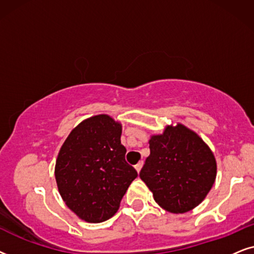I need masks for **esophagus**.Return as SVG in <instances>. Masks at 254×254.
Listing matches in <instances>:
<instances>
[{
    "mask_svg": "<svg viewBox=\"0 0 254 254\" xmlns=\"http://www.w3.org/2000/svg\"><path fill=\"white\" fill-rule=\"evenodd\" d=\"M141 167H143V161L138 162V164L136 165V166H134V168H136V171L138 172V173H139V172H140V170H141Z\"/></svg>",
    "mask_w": 254,
    "mask_h": 254,
    "instance_id": "esophagus-1",
    "label": "esophagus"
}]
</instances>
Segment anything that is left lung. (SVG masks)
I'll use <instances>...</instances> for the list:
<instances>
[{
	"label": "left lung",
	"mask_w": 254,
	"mask_h": 254,
	"mask_svg": "<svg viewBox=\"0 0 254 254\" xmlns=\"http://www.w3.org/2000/svg\"><path fill=\"white\" fill-rule=\"evenodd\" d=\"M151 154L139 177L157 203L175 214L198 205L216 179V160L208 145L182 124L152 136Z\"/></svg>",
	"instance_id": "8db88e82"
}]
</instances>
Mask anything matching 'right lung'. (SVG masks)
<instances>
[{
	"mask_svg": "<svg viewBox=\"0 0 254 254\" xmlns=\"http://www.w3.org/2000/svg\"><path fill=\"white\" fill-rule=\"evenodd\" d=\"M122 125L108 115L81 122L56 162V180L67 207L83 221L100 223L116 214L137 171L125 161Z\"/></svg>",
	"mask_w": 254,
	"mask_h": 254,
	"instance_id": "obj_1",
	"label": "right lung"
}]
</instances>
